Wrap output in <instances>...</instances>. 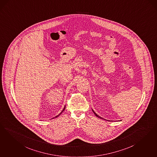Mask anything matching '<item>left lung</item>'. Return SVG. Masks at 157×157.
<instances>
[{
    "label": "left lung",
    "mask_w": 157,
    "mask_h": 157,
    "mask_svg": "<svg viewBox=\"0 0 157 157\" xmlns=\"http://www.w3.org/2000/svg\"><path fill=\"white\" fill-rule=\"evenodd\" d=\"M92 111H93V112H94V114H95V116H96V117H99V118H101V117L99 116H98V114H96V113H95V112L94 111V110H92Z\"/></svg>",
    "instance_id": "obj_1"
}]
</instances>
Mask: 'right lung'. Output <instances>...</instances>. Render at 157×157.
<instances>
[{"label": "right lung", "mask_w": 157, "mask_h": 157, "mask_svg": "<svg viewBox=\"0 0 157 157\" xmlns=\"http://www.w3.org/2000/svg\"><path fill=\"white\" fill-rule=\"evenodd\" d=\"M65 107H64V109H63V110H62V111H61V113H59V115H58V116H56V117H57L59 116V115H60V114H61V113H62V112H63V111H64V110H65Z\"/></svg>", "instance_id": "obj_1"}]
</instances>
